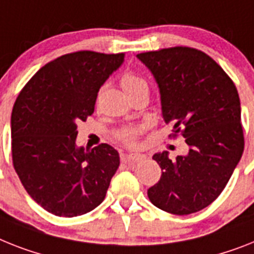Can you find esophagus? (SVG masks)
Instances as JSON below:
<instances>
[{"label": "esophagus", "instance_id": "esophagus-1", "mask_svg": "<svg viewBox=\"0 0 254 254\" xmlns=\"http://www.w3.org/2000/svg\"><path fill=\"white\" fill-rule=\"evenodd\" d=\"M142 154L139 153H123L122 154V161L125 162H137V161L142 160Z\"/></svg>", "mask_w": 254, "mask_h": 254}]
</instances>
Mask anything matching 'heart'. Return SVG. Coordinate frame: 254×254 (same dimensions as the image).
Returning a JSON list of instances; mask_svg holds the SVG:
<instances>
[{
  "label": "heart",
  "mask_w": 254,
  "mask_h": 254,
  "mask_svg": "<svg viewBox=\"0 0 254 254\" xmlns=\"http://www.w3.org/2000/svg\"><path fill=\"white\" fill-rule=\"evenodd\" d=\"M121 84H122L123 89H125L126 93L128 94V96L137 91H142V89L148 91L146 81L140 75L135 74L132 71H126L125 74L121 76ZM139 132L140 129L136 128V127H126L122 131L118 132V137L119 140H122L126 144H132V142L135 141L136 136H137Z\"/></svg>",
  "instance_id": "obj_1"
}]
</instances>
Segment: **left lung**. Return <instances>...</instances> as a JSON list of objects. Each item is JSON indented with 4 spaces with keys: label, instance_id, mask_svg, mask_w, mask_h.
I'll list each match as a JSON object with an SVG mask.
<instances>
[{
    "label": "left lung",
    "instance_id": "1",
    "mask_svg": "<svg viewBox=\"0 0 254 254\" xmlns=\"http://www.w3.org/2000/svg\"><path fill=\"white\" fill-rule=\"evenodd\" d=\"M156 79L162 117L182 132L190 150L170 160L156 153L162 170L148 190L154 206L177 215L202 210L221 194L244 150L242 109L234 81L211 57L188 47L137 54Z\"/></svg>",
    "mask_w": 254,
    "mask_h": 254
}]
</instances>
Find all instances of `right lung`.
<instances>
[{
	"mask_svg": "<svg viewBox=\"0 0 254 254\" xmlns=\"http://www.w3.org/2000/svg\"><path fill=\"white\" fill-rule=\"evenodd\" d=\"M125 54L81 50L41 67L11 113L12 165L27 193L58 217H76L104 201L119 167L109 144L76 146L77 123L93 114L97 93Z\"/></svg>",
	"mask_w": 254,
	"mask_h": 254,
	"instance_id": "add662e5",
	"label": "right lung"
}]
</instances>
